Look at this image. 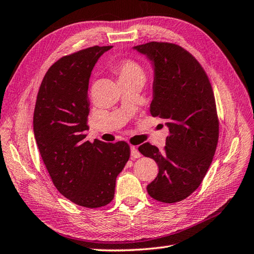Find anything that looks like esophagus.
<instances>
[{
    "instance_id": "1",
    "label": "esophagus",
    "mask_w": 254,
    "mask_h": 254,
    "mask_svg": "<svg viewBox=\"0 0 254 254\" xmlns=\"http://www.w3.org/2000/svg\"><path fill=\"white\" fill-rule=\"evenodd\" d=\"M130 155H131V159H139L141 154H140V152L138 151L137 146H131L130 148Z\"/></svg>"
}]
</instances>
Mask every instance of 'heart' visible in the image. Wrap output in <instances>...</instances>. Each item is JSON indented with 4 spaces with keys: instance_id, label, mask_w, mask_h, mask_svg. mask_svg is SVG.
Here are the masks:
<instances>
[{
    "instance_id": "heart-1",
    "label": "heart",
    "mask_w": 254,
    "mask_h": 254,
    "mask_svg": "<svg viewBox=\"0 0 254 254\" xmlns=\"http://www.w3.org/2000/svg\"><path fill=\"white\" fill-rule=\"evenodd\" d=\"M115 71L118 79H139L144 80V70L138 62L133 60H124L116 64Z\"/></svg>"
}]
</instances>
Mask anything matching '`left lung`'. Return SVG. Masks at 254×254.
Returning <instances> with one entry per match:
<instances>
[{
	"mask_svg": "<svg viewBox=\"0 0 254 254\" xmlns=\"http://www.w3.org/2000/svg\"><path fill=\"white\" fill-rule=\"evenodd\" d=\"M133 49L152 62L150 112L166 121L170 130L163 152L149 142L138 148L159 165L146 190L157 201L175 203L199 187L215 154L219 128L215 98L206 72L182 47L154 41Z\"/></svg>",
	"mask_w": 254,
	"mask_h": 254,
	"instance_id": "8db88e82",
	"label": "left lung"
}]
</instances>
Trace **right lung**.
Listing matches in <instances>:
<instances>
[{"label": "right lung", "mask_w": 254, "mask_h": 254, "mask_svg": "<svg viewBox=\"0 0 254 254\" xmlns=\"http://www.w3.org/2000/svg\"><path fill=\"white\" fill-rule=\"evenodd\" d=\"M112 47H91L63 56L41 82L33 132L44 165L65 198L90 208L114 198L116 177L130 156L127 142L87 141L88 88L99 58Z\"/></svg>", "instance_id": "1"}]
</instances>
